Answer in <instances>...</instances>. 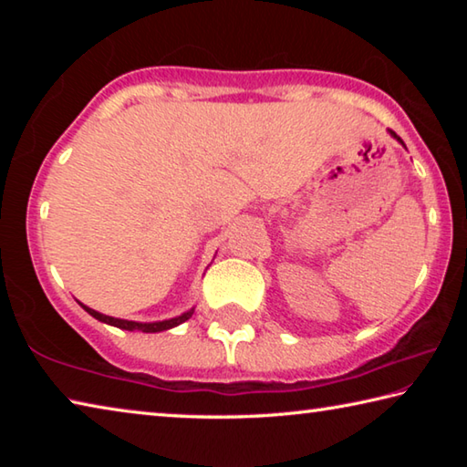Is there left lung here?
<instances>
[{"instance_id":"left-lung-1","label":"left lung","mask_w":467,"mask_h":467,"mask_svg":"<svg viewBox=\"0 0 467 467\" xmlns=\"http://www.w3.org/2000/svg\"><path fill=\"white\" fill-rule=\"evenodd\" d=\"M389 133H391V136H393L395 140H398V141H400V144H401V146H406V144H404V141H401V138L398 136V133H395V131H391V130H389Z\"/></svg>"}]
</instances>
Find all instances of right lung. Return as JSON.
Listing matches in <instances>:
<instances>
[{
  "label": "right lung",
  "mask_w": 467,
  "mask_h": 467,
  "mask_svg": "<svg viewBox=\"0 0 467 467\" xmlns=\"http://www.w3.org/2000/svg\"><path fill=\"white\" fill-rule=\"evenodd\" d=\"M82 309L86 313H90L94 319H99L102 323H107V326H115L119 329H128V331H144V334H156V331H164V329H171V327H177L181 323L187 321L192 317L195 309H189L187 313L179 315V317H172V319H164V321H152V323H140V321H128V319H117V317H109V315H102L99 311L90 309V306H86L80 303Z\"/></svg>",
  "instance_id": "right-lung-1"
}]
</instances>
